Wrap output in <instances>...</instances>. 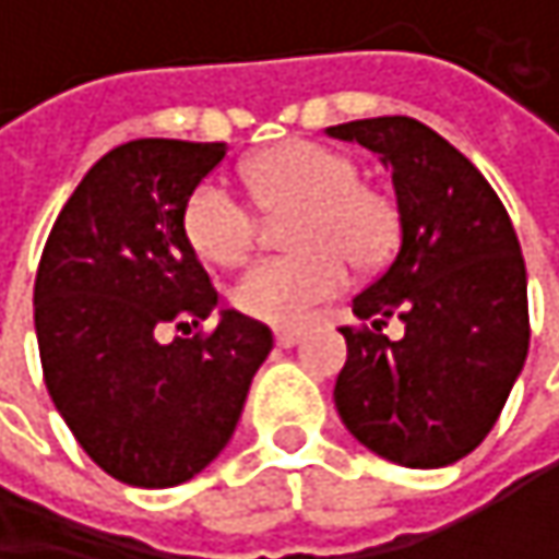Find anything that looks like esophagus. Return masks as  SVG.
I'll return each instance as SVG.
<instances>
[{"mask_svg": "<svg viewBox=\"0 0 559 559\" xmlns=\"http://www.w3.org/2000/svg\"><path fill=\"white\" fill-rule=\"evenodd\" d=\"M300 336H304L300 330H278V333H275V343H278L281 349H290V346L300 343Z\"/></svg>", "mask_w": 559, "mask_h": 559, "instance_id": "1", "label": "esophagus"}]
</instances>
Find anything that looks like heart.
Segmentation results:
<instances>
[{
	"instance_id": "obj_1",
	"label": "heart",
	"mask_w": 559,
	"mask_h": 559,
	"mask_svg": "<svg viewBox=\"0 0 559 559\" xmlns=\"http://www.w3.org/2000/svg\"><path fill=\"white\" fill-rule=\"evenodd\" d=\"M252 183L265 210L297 213L294 255L255 262L233 287V304L262 323L297 326L320 300L340 294L356 269L379 265L397 239L389 200L359 183V168L317 142H284L252 162ZM183 233L200 259L213 265L242 262L259 239L255 210L226 183L203 180L183 206Z\"/></svg>"
}]
</instances>
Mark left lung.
Instances as JSON below:
<instances>
[{
    "label": "left lung",
    "mask_w": 559,
    "mask_h": 559,
    "mask_svg": "<svg viewBox=\"0 0 559 559\" xmlns=\"http://www.w3.org/2000/svg\"><path fill=\"white\" fill-rule=\"evenodd\" d=\"M391 170L401 246L340 326L346 366L333 401L346 430L397 466L440 469L496 427L527 359V272L499 193L447 139L407 116L326 129ZM391 316L405 336L389 341Z\"/></svg>",
    "instance_id": "left-lung-1"
}]
</instances>
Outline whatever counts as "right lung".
<instances>
[{
	"label": "right lung",
	"mask_w": 559,
	"mask_h": 559,
	"mask_svg": "<svg viewBox=\"0 0 559 559\" xmlns=\"http://www.w3.org/2000/svg\"><path fill=\"white\" fill-rule=\"evenodd\" d=\"M226 158L223 142L135 139L103 155L57 216L35 278L45 385L86 456L112 479L170 489L229 443L272 330L216 312L183 206Z\"/></svg>",
	"instance_id": "right-lung-1"
}]
</instances>
